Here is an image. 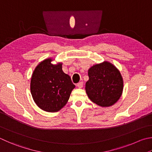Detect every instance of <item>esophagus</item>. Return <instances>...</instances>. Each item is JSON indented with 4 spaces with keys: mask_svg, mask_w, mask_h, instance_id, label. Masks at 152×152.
I'll return each instance as SVG.
<instances>
[{
    "mask_svg": "<svg viewBox=\"0 0 152 152\" xmlns=\"http://www.w3.org/2000/svg\"><path fill=\"white\" fill-rule=\"evenodd\" d=\"M83 85H84L83 82H79V83L77 84V86H78V88H82V87H83Z\"/></svg>",
    "mask_w": 152,
    "mask_h": 152,
    "instance_id": "obj_1",
    "label": "esophagus"
}]
</instances>
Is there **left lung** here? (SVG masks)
Segmentation results:
<instances>
[{
	"label": "left lung",
	"mask_w": 152,
	"mask_h": 152,
	"mask_svg": "<svg viewBox=\"0 0 152 152\" xmlns=\"http://www.w3.org/2000/svg\"><path fill=\"white\" fill-rule=\"evenodd\" d=\"M86 92L90 100L101 107L116 103L122 94L124 81L119 70L107 61L96 64L88 72Z\"/></svg>",
	"instance_id": "1"
}]
</instances>
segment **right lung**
I'll return each instance as SVG.
<instances>
[{
  "instance_id": "obj_1",
  "label": "right lung",
  "mask_w": 152,
  "mask_h": 152,
  "mask_svg": "<svg viewBox=\"0 0 152 152\" xmlns=\"http://www.w3.org/2000/svg\"><path fill=\"white\" fill-rule=\"evenodd\" d=\"M48 58L35 68L30 80V92L35 104L41 110L56 112L61 110L75 88L70 77L62 70V63L53 64Z\"/></svg>"
}]
</instances>
